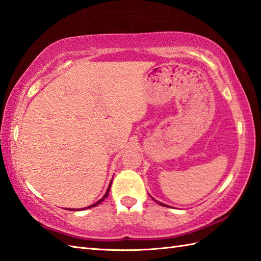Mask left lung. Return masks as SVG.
Listing matches in <instances>:
<instances>
[{
    "instance_id": "1",
    "label": "left lung",
    "mask_w": 261,
    "mask_h": 261,
    "mask_svg": "<svg viewBox=\"0 0 261 261\" xmlns=\"http://www.w3.org/2000/svg\"><path fill=\"white\" fill-rule=\"evenodd\" d=\"M152 199H153V198H152ZM153 200H154V201H155V202H158L159 204L163 205V207H168V205H167V204H165V203H162V202H159V201H156V200H155V199H153Z\"/></svg>"
}]
</instances>
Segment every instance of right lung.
I'll return each instance as SVG.
<instances>
[{
  "label": "right lung",
  "mask_w": 261,
  "mask_h": 261,
  "mask_svg": "<svg viewBox=\"0 0 261 261\" xmlns=\"http://www.w3.org/2000/svg\"><path fill=\"white\" fill-rule=\"evenodd\" d=\"M111 184H112V180H111V182H110V185H109V187H108V189H107V192L105 193V196H103L99 201H96L95 203H93V204H91V205H89V207H86V208H81V209H71V210H73V211H77V210H84V209H89V208H92V207H95V205H98V204H100L103 200H105L108 196H109V192H110V188H111Z\"/></svg>",
  "instance_id": "add662e5"
}]
</instances>
